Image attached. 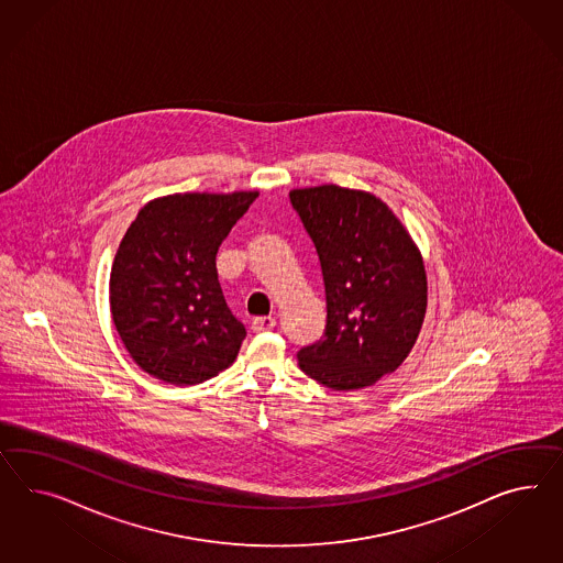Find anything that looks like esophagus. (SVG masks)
I'll return each mask as SVG.
<instances>
[{"label": "esophagus", "instance_id": "34e87169", "mask_svg": "<svg viewBox=\"0 0 563 563\" xmlns=\"http://www.w3.org/2000/svg\"><path fill=\"white\" fill-rule=\"evenodd\" d=\"M274 328H276V320L274 318H256V320L252 321V332H273Z\"/></svg>", "mask_w": 563, "mask_h": 563}]
</instances>
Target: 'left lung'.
<instances>
[{"label": "left lung", "mask_w": 563, "mask_h": 563, "mask_svg": "<svg viewBox=\"0 0 563 563\" xmlns=\"http://www.w3.org/2000/svg\"><path fill=\"white\" fill-rule=\"evenodd\" d=\"M289 197L316 243L328 303L325 334L297 354L299 366L335 391L371 387L408 358L422 330V254L371 192L321 184Z\"/></svg>", "instance_id": "left-lung-1"}]
</instances>
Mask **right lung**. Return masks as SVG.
Masks as SVG:
<instances>
[{
	"label": "right lung",
	"instance_id": "right-lung-1",
	"mask_svg": "<svg viewBox=\"0 0 563 563\" xmlns=\"http://www.w3.org/2000/svg\"><path fill=\"white\" fill-rule=\"evenodd\" d=\"M258 190L153 198L110 271V313L131 358L169 385H197L235 361L245 328L229 311L217 252Z\"/></svg>",
	"mask_w": 563,
	"mask_h": 563
}]
</instances>
